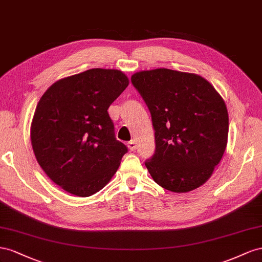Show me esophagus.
I'll return each mask as SVG.
<instances>
[{
    "label": "esophagus",
    "instance_id": "esophagus-1",
    "mask_svg": "<svg viewBox=\"0 0 262 262\" xmlns=\"http://www.w3.org/2000/svg\"><path fill=\"white\" fill-rule=\"evenodd\" d=\"M127 147L129 148V150H135L136 149V143H135V140H130V141H128V143H127Z\"/></svg>",
    "mask_w": 262,
    "mask_h": 262
}]
</instances>
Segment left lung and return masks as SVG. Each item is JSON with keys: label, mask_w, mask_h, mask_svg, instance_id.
Wrapping results in <instances>:
<instances>
[{"label": "left lung", "mask_w": 262, "mask_h": 262, "mask_svg": "<svg viewBox=\"0 0 262 262\" xmlns=\"http://www.w3.org/2000/svg\"><path fill=\"white\" fill-rule=\"evenodd\" d=\"M132 83L150 111L156 150L145 164L163 189L185 193L211 178L225 152L226 104L199 74L170 69L139 71Z\"/></svg>", "instance_id": "obj_1"}]
</instances>
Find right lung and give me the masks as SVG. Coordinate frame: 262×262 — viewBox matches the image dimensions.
<instances>
[{
	"label": "right lung",
	"instance_id": "add662e5",
	"mask_svg": "<svg viewBox=\"0 0 262 262\" xmlns=\"http://www.w3.org/2000/svg\"><path fill=\"white\" fill-rule=\"evenodd\" d=\"M115 69H90L55 82L40 98L31 126L39 166L73 195L99 192L115 174L127 147L107 113L128 85Z\"/></svg>",
	"mask_w": 262,
	"mask_h": 262
}]
</instances>
